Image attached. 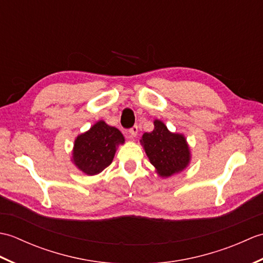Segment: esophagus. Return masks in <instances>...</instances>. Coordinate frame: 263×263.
<instances>
[{
	"label": "esophagus",
	"instance_id": "esophagus-1",
	"mask_svg": "<svg viewBox=\"0 0 263 263\" xmlns=\"http://www.w3.org/2000/svg\"><path fill=\"white\" fill-rule=\"evenodd\" d=\"M130 135H131V137L133 138V137H136L137 135H138V126L137 125H133L131 128H130Z\"/></svg>",
	"mask_w": 263,
	"mask_h": 263
}]
</instances>
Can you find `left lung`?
<instances>
[{
  "instance_id": "left-lung-1",
  "label": "left lung",
  "mask_w": 263,
  "mask_h": 263,
  "mask_svg": "<svg viewBox=\"0 0 263 263\" xmlns=\"http://www.w3.org/2000/svg\"><path fill=\"white\" fill-rule=\"evenodd\" d=\"M154 130L142 136V144L146 154L159 175L172 176L183 171L190 161L186 140L182 135L172 133L161 121L154 122Z\"/></svg>"
}]
</instances>
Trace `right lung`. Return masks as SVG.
<instances>
[{
    "instance_id": "obj_1",
    "label": "right lung",
    "mask_w": 263,
    "mask_h": 263,
    "mask_svg": "<svg viewBox=\"0 0 263 263\" xmlns=\"http://www.w3.org/2000/svg\"><path fill=\"white\" fill-rule=\"evenodd\" d=\"M124 142L120 130L99 121L74 141L73 161L87 175H96L111 164L116 147Z\"/></svg>"
}]
</instances>
